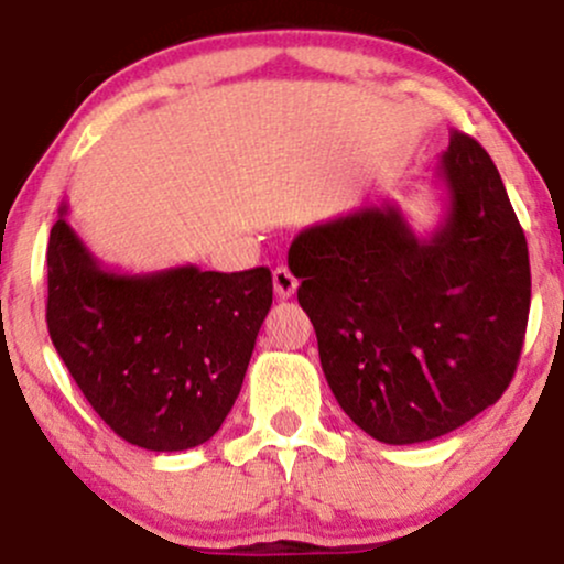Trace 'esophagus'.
Wrapping results in <instances>:
<instances>
[{"instance_id": "esophagus-1", "label": "esophagus", "mask_w": 564, "mask_h": 564, "mask_svg": "<svg viewBox=\"0 0 564 564\" xmlns=\"http://www.w3.org/2000/svg\"><path fill=\"white\" fill-rule=\"evenodd\" d=\"M273 286H275V294L281 296V300H289V296L296 291V286H300V281H296V275L291 273L286 264H278V268L273 270Z\"/></svg>"}]
</instances>
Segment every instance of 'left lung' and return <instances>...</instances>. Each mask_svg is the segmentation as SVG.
<instances>
[{
	"mask_svg": "<svg viewBox=\"0 0 564 564\" xmlns=\"http://www.w3.org/2000/svg\"><path fill=\"white\" fill-rule=\"evenodd\" d=\"M435 177L445 215L426 238L381 204L289 249L336 403L387 445L448 435L494 405L525 341L528 241L494 159L453 129Z\"/></svg>",
	"mask_w": 564,
	"mask_h": 564,
	"instance_id": "1",
	"label": "left lung"
}]
</instances>
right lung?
<instances>
[{"instance_id": "right-lung-1", "label": "right lung", "mask_w": 564, "mask_h": 564, "mask_svg": "<svg viewBox=\"0 0 564 564\" xmlns=\"http://www.w3.org/2000/svg\"><path fill=\"white\" fill-rule=\"evenodd\" d=\"M66 215L63 204L50 230L47 328L84 398L145 451H187L215 437L273 304L270 270L116 273Z\"/></svg>"}]
</instances>
